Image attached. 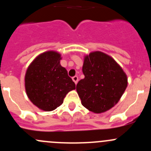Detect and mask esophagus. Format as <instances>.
Masks as SVG:
<instances>
[{"label":"esophagus","mask_w":151,"mask_h":151,"mask_svg":"<svg viewBox=\"0 0 151 151\" xmlns=\"http://www.w3.org/2000/svg\"><path fill=\"white\" fill-rule=\"evenodd\" d=\"M72 80H73V81L74 82V83H75V84H77V82H78V77H77V76H74V77H72Z\"/></svg>","instance_id":"obj_1"}]
</instances>
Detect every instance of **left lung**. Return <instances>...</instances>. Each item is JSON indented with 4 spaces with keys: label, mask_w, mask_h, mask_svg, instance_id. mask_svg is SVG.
Segmentation results:
<instances>
[{
    "label": "left lung",
    "mask_w": 151,
    "mask_h": 151,
    "mask_svg": "<svg viewBox=\"0 0 151 151\" xmlns=\"http://www.w3.org/2000/svg\"><path fill=\"white\" fill-rule=\"evenodd\" d=\"M85 78L77 83V92L86 109L96 114L118 104L128 85L127 75L113 58L101 51L84 56Z\"/></svg>",
    "instance_id": "obj_1"
}]
</instances>
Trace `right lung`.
I'll use <instances>...</instances> for the list:
<instances>
[{
	"mask_svg": "<svg viewBox=\"0 0 151 151\" xmlns=\"http://www.w3.org/2000/svg\"><path fill=\"white\" fill-rule=\"evenodd\" d=\"M61 54L54 50L36 56L28 66L25 88L30 101L46 112L61 105L66 94L75 89V84L60 65Z\"/></svg>",
	"mask_w": 151,
	"mask_h": 151,
	"instance_id": "obj_1",
	"label": "right lung"
}]
</instances>
